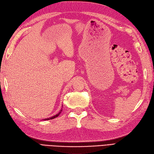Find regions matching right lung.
<instances>
[{
  "instance_id": "right-lung-1",
  "label": "right lung",
  "mask_w": 154,
  "mask_h": 154,
  "mask_svg": "<svg viewBox=\"0 0 154 154\" xmlns=\"http://www.w3.org/2000/svg\"><path fill=\"white\" fill-rule=\"evenodd\" d=\"M60 113H61V112H60V113H58V114H56V116H52V117H51V118H48V119H45V120H51H51H52V119H54V118H55L56 117H57V116H59V114H60Z\"/></svg>"
}]
</instances>
